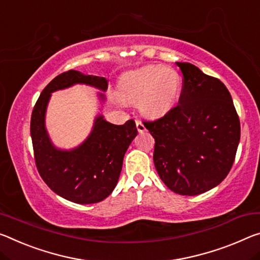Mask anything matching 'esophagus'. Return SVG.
Here are the masks:
<instances>
[{
  "label": "esophagus",
  "instance_id": "esophagus-1",
  "mask_svg": "<svg viewBox=\"0 0 260 260\" xmlns=\"http://www.w3.org/2000/svg\"><path fill=\"white\" fill-rule=\"evenodd\" d=\"M135 125H137V128H138V132L139 133H142V132H145L146 131V127H145V125H143V123L140 121V120H137L135 121Z\"/></svg>",
  "mask_w": 260,
  "mask_h": 260
}]
</instances>
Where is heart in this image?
<instances>
[{"label": "heart", "mask_w": 260, "mask_h": 260, "mask_svg": "<svg viewBox=\"0 0 260 260\" xmlns=\"http://www.w3.org/2000/svg\"><path fill=\"white\" fill-rule=\"evenodd\" d=\"M180 83L182 80L175 69L151 64L126 73L118 89L122 101H139V110L143 114L157 118L174 108L179 97Z\"/></svg>", "instance_id": "heart-1"}]
</instances>
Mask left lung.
<instances>
[{"label": "left lung", "mask_w": 260, "mask_h": 260, "mask_svg": "<svg viewBox=\"0 0 260 260\" xmlns=\"http://www.w3.org/2000/svg\"><path fill=\"white\" fill-rule=\"evenodd\" d=\"M184 82L178 105L143 122L155 139L154 164L172 192L198 196L229 174L241 138L230 92L215 77L188 62H176Z\"/></svg>", "instance_id": "1"}]
</instances>
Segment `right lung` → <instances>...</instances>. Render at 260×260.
Here are the masks:
<instances>
[{"instance_id": "1", "label": "right lung", "mask_w": 260, "mask_h": 260, "mask_svg": "<svg viewBox=\"0 0 260 260\" xmlns=\"http://www.w3.org/2000/svg\"><path fill=\"white\" fill-rule=\"evenodd\" d=\"M75 84L101 90L98 98L102 103L106 101L105 77L85 75L73 69L60 74L46 85L36 103L31 138L37 169L47 186L72 203L88 205L100 203L112 193L120 176L123 156L138 129L134 120L118 126L98 114L91 132L80 146L69 150L56 148L45 125L48 102L54 91Z\"/></svg>"}]
</instances>
